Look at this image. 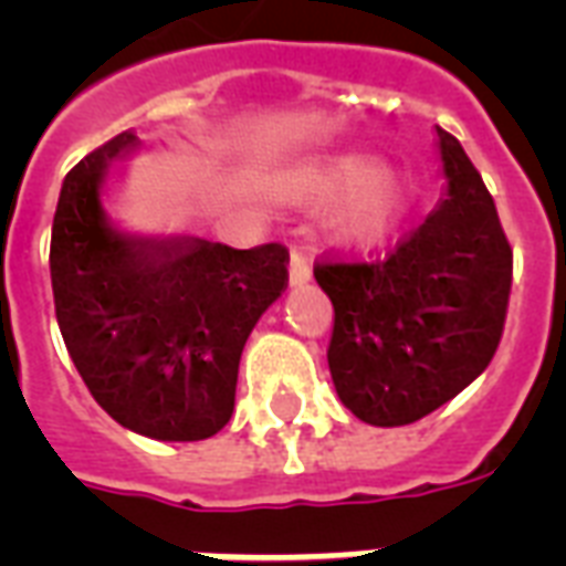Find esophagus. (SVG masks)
I'll list each match as a JSON object with an SVG mask.
<instances>
[{
  "label": "esophagus",
  "mask_w": 566,
  "mask_h": 566,
  "mask_svg": "<svg viewBox=\"0 0 566 566\" xmlns=\"http://www.w3.org/2000/svg\"><path fill=\"white\" fill-rule=\"evenodd\" d=\"M311 279V258L305 255V249L293 247L291 252V284H305Z\"/></svg>",
  "instance_id": "1"
}]
</instances>
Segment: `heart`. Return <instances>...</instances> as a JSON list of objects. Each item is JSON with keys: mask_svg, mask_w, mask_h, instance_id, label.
Wrapping results in <instances>:
<instances>
[{"mask_svg": "<svg viewBox=\"0 0 566 566\" xmlns=\"http://www.w3.org/2000/svg\"><path fill=\"white\" fill-rule=\"evenodd\" d=\"M376 172L378 164L370 155H340L311 176V188L323 196L359 190L337 220L340 234L353 243H370L387 234L399 222L408 202V181L402 176L396 172L376 176Z\"/></svg>", "mask_w": 566, "mask_h": 566, "instance_id": "b5f03b06", "label": "heart"}]
</instances>
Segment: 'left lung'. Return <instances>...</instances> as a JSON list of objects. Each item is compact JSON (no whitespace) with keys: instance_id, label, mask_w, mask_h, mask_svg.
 <instances>
[{"instance_id":"8db88e82","label":"left lung","mask_w":566,"mask_h":566,"mask_svg":"<svg viewBox=\"0 0 566 566\" xmlns=\"http://www.w3.org/2000/svg\"><path fill=\"white\" fill-rule=\"evenodd\" d=\"M447 196L378 261H323L335 305L328 370L370 426H408L484 373L500 346L514 255L493 196L455 137L438 128Z\"/></svg>"}]
</instances>
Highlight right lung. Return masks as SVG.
<instances>
[{"instance_id":"add662e5","label":"right lung","mask_w":566,"mask_h":566,"mask_svg":"<svg viewBox=\"0 0 566 566\" xmlns=\"http://www.w3.org/2000/svg\"><path fill=\"white\" fill-rule=\"evenodd\" d=\"M140 146L111 137L66 172L49 273L66 353L93 399L153 440H205L231 420L240 353L287 287V249L135 238L108 222V167Z\"/></svg>"}]
</instances>
